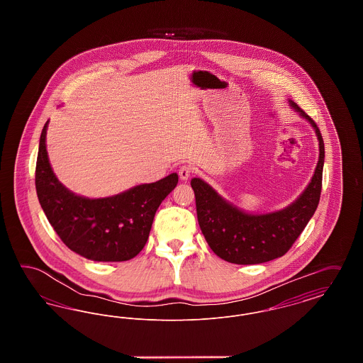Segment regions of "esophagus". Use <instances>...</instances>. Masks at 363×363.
Listing matches in <instances>:
<instances>
[{"mask_svg": "<svg viewBox=\"0 0 363 363\" xmlns=\"http://www.w3.org/2000/svg\"><path fill=\"white\" fill-rule=\"evenodd\" d=\"M191 173H193V169L190 167L189 164H182V166L179 167V170H178L179 178L184 179V181H186Z\"/></svg>", "mask_w": 363, "mask_h": 363, "instance_id": "34e87169", "label": "esophagus"}]
</instances>
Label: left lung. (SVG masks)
I'll return each instance as SVG.
<instances>
[{
  "mask_svg": "<svg viewBox=\"0 0 363 363\" xmlns=\"http://www.w3.org/2000/svg\"><path fill=\"white\" fill-rule=\"evenodd\" d=\"M315 129L320 157L311 184L290 207L267 215H249L225 201L200 178H193L196 209L200 228L212 252L233 264H261L284 256L301 235L317 209L324 167V140L317 123L290 102Z\"/></svg>",
  "mask_w": 363,
  "mask_h": 363,
  "instance_id": "8db88e82",
  "label": "left lung"
}]
</instances>
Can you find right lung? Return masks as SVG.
Instances as JSON below:
<instances>
[{"label": "right lung", "mask_w": 363, "mask_h": 363, "mask_svg": "<svg viewBox=\"0 0 363 363\" xmlns=\"http://www.w3.org/2000/svg\"><path fill=\"white\" fill-rule=\"evenodd\" d=\"M45 123L35 169L36 194L54 231L70 250L94 261L133 259L147 243L156 209L177 186L178 175L121 194L89 200L73 194L52 173Z\"/></svg>", "instance_id": "obj_1"}]
</instances>
